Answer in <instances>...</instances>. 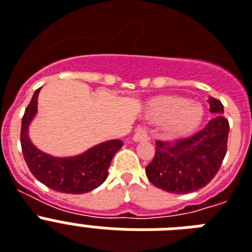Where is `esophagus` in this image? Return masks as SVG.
Segmentation results:
<instances>
[{
    "label": "esophagus",
    "instance_id": "esophagus-1",
    "mask_svg": "<svg viewBox=\"0 0 252 252\" xmlns=\"http://www.w3.org/2000/svg\"><path fill=\"white\" fill-rule=\"evenodd\" d=\"M132 139H134V141H148L149 140V135H148L147 128L145 127L137 128Z\"/></svg>",
    "mask_w": 252,
    "mask_h": 252
}]
</instances>
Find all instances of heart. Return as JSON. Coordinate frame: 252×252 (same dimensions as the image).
<instances>
[{
  "label": "heart",
  "instance_id": "1",
  "mask_svg": "<svg viewBox=\"0 0 252 252\" xmlns=\"http://www.w3.org/2000/svg\"><path fill=\"white\" fill-rule=\"evenodd\" d=\"M204 109L200 103L178 95H162L150 100L147 116L156 122H164L167 135L184 136L193 130L203 120Z\"/></svg>",
  "mask_w": 252,
  "mask_h": 252
}]
</instances>
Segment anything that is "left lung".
Listing matches in <instances>:
<instances>
[{
  "instance_id": "8db88e82",
  "label": "left lung",
  "mask_w": 252,
  "mask_h": 252,
  "mask_svg": "<svg viewBox=\"0 0 252 252\" xmlns=\"http://www.w3.org/2000/svg\"><path fill=\"white\" fill-rule=\"evenodd\" d=\"M214 118L205 127L175 143L157 140L156 156L147 165V177L154 186L173 193L196 191L212 181L227 153L229 124L220 100L210 96Z\"/></svg>"
}]
</instances>
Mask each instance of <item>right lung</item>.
Returning a JSON list of instances; mask_svg holds the SVG:
<instances>
[{"mask_svg": "<svg viewBox=\"0 0 252 252\" xmlns=\"http://www.w3.org/2000/svg\"><path fill=\"white\" fill-rule=\"evenodd\" d=\"M39 90H35L21 121V149L30 172L38 181L59 192L84 193L94 190L105 181L112 158L121 149L122 141H105L70 158H56L40 152L28 136L29 125L36 113Z\"/></svg>", "mask_w": 252, "mask_h": 252, "instance_id": "obj_1", "label": "right lung"}]
</instances>
